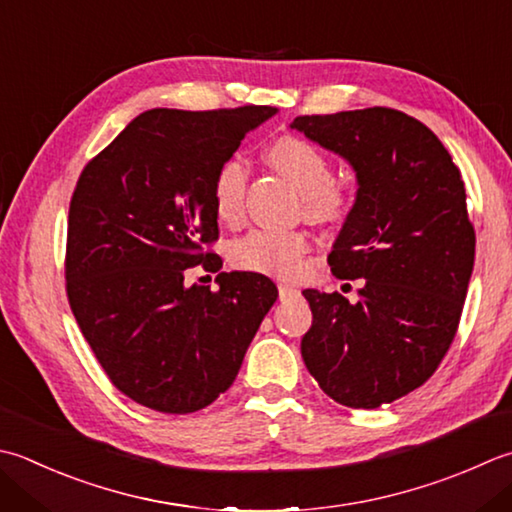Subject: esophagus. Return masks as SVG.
Here are the masks:
<instances>
[{"mask_svg":"<svg viewBox=\"0 0 512 512\" xmlns=\"http://www.w3.org/2000/svg\"><path fill=\"white\" fill-rule=\"evenodd\" d=\"M277 288H279V299H288V297H293V295H297V288L295 286H290V284H286V282H279L277 284Z\"/></svg>","mask_w":512,"mask_h":512,"instance_id":"1","label":"esophagus"}]
</instances>
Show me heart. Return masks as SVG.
I'll use <instances>...</instances> for the list:
<instances>
[{"label":"heart","mask_w":512,"mask_h":512,"mask_svg":"<svg viewBox=\"0 0 512 512\" xmlns=\"http://www.w3.org/2000/svg\"><path fill=\"white\" fill-rule=\"evenodd\" d=\"M268 162L304 193V208L317 222H339L350 210V195L335 182L333 162L322 148L304 137H279L266 148ZM250 170L239 155L217 164L210 182L215 215L226 224L237 222L244 213ZM310 239L302 230L255 228L230 244V262L242 270L266 275H293L308 253Z\"/></svg>","instance_id":"obj_1"}]
</instances>
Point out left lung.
I'll use <instances>...</instances> for the list:
<instances>
[{
  "mask_svg": "<svg viewBox=\"0 0 512 512\" xmlns=\"http://www.w3.org/2000/svg\"><path fill=\"white\" fill-rule=\"evenodd\" d=\"M293 128L355 168L357 202L328 266L364 279L357 304L304 290V364L337 404L379 408L428 382L457 335L475 264L464 179L433 130L402 110L299 115Z\"/></svg>",
  "mask_w": 512,
  "mask_h": 512,
  "instance_id": "left-lung-1",
  "label": "left lung"
}]
</instances>
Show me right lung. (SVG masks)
Segmentation results:
<instances>
[{"label": "right lung", "mask_w": 512, "mask_h": 512, "mask_svg": "<svg viewBox=\"0 0 512 512\" xmlns=\"http://www.w3.org/2000/svg\"><path fill=\"white\" fill-rule=\"evenodd\" d=\"M273 106L153 108L84 166L70 197L66 295L110 382L168 415L230 388L277 288L257 273L186 286L222 268L210 182Z\"/></svg>", "instance_id": "1"}]
</instances>
